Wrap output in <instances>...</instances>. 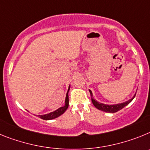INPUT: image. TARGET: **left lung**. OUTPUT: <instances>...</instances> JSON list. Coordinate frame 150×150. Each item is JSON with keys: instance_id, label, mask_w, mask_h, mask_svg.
Wrapping results in <instances>:
<instances>
[{"instance_id": "1", "label": "left lung", "mask_w": 150, "mask_h": 150, "mask_svg": "<svg viewBox=\"0 0 150 150\" xmlns=\"http://www.w3.org/2000/svg\"><path fill=\"white\" fill-rule=\"evenodd\" d=\"M89 91H90V93H91V100H92V103H93V106L97 108V109L101 110V111L106 112H110V113L116 112L119 111L120 109H123L125 106L128 105V104H129L130 103L134 100L135 95H136V93H135L134 96L132 98L128 100L127 101H126V102L122 103L114 104V105H108V104H104V103H101L97 102V100H94V99L93 98V93H92V91H91V90H89Z\"/></svg>"}]
</instances>
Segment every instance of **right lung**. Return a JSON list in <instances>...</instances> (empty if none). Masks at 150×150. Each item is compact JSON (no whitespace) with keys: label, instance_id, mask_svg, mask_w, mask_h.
<instances>
[{"label":"right lung","instance_id":"add662e5","mask_svg":"<svg viewBox=\"0 0 150 150\" xmlns=\"http://www.w3.org/2000/svg\"><path fill=\"white\" fill-rule=\"evenodd\" d=\"M70 89V85L69 87V90L67 91V93H66V100H65V105L62 107L59 108L58 109H57L56 111L48 113V114H45V115H38L39 117L44 120H51V119H53V118H56L57 117L60 116L61 115L63 114V113L66 112V109H68V106H69V91Z\"/></svg>","mask_w":150,"mask_h":150}]
</instances>
